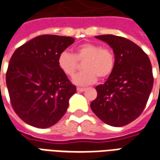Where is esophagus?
<instances>
[{
  "mask_svg": "<svg viewBox=\"0 0 160 160\" xmlns=\"http://www.w3.org/2000/svg\"><path fill=\"white\" fill-rule=\"evenodd\" d=\"M77 91L79 92H82L84 91H86V88H81V87H77Z\"/></svg>",
  "mask_w": 160,
  "mask_h": 160,
  "instance_id": "1",
  "label": "esophagus"
}]
</instances>
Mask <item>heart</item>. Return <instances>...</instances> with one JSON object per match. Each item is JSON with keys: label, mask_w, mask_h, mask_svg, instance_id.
I'll use <instances>...</instances> for the list:
<instances>
[{"label": "heart", "mask_w": 160, "mask_h": 160, "mask_svg": "<svg viewBox=\"0 0 160 160\" xmlns=\"http://www.w3.org/2000/svg\"><path fill=\"white\" fill-rule=\"evenodd\" d=\"M78 62H84V71L73 77V82L77 86H87L94 83L98 76L104 79L111 74L115 66V56L108 48H102L97 43L85 42L77 46L73 55L63 51L57 59L59 68L68 77L74 75Z\"/></svg>", "instance_id": "heart-1"}]
</instances>
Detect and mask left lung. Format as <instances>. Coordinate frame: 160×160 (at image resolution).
<instances>
[{
  "label": "left lung",
  "instance_id": "left-lung-1",
  "mask_svg": "<svg viewBox=\"0 0 160 160\" xmlns=\"http://www.w3.org/2000/svg\"><path fill=\"white\" fill-rule=\"evenodd\" d=\"M96 38L113 49L115 66L107 80L96 87L98 96L91 109L104 123L122 127L141 114L153 85L148 55L130 40L114 35Z\"/></svg>",
  "mask_w": 160,
  "mask_h": 160
}]
</instances>
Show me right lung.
<instances>
[{"label":"right lung","mask_w":160,"mask_h":160,"mask_svg":"<svg viewBox=\"0 0 160 160\" xmlns=\"http://www.w3.org/2000/svg\"><path fill=\"white\" fill-rule=\"evenodd\" d=\"M73 42L71 37L42 35L12 54L6 75L9 97L16 114L31 126L51 127L66 113L76 87L60 69L57 59Z\"/></svg>","instance_id":"obj_1"}]
</instances>
